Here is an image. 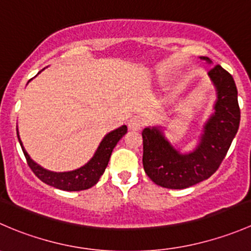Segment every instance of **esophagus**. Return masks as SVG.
Masks as SVG:
<instances>
[{
	"mask_svg": "<svg viewBox=\"0 0 251 251\" xmlns=\"http://www.w3.org/2000/svg\"><path fill=\"white\" fill-rule=\"evenodd\" d=\"M143 127V119L140 116H133L128 120V128L132 131H138Z\"/></svg>",
	"mask_w": 251,
	"mask_h": 251,
	"instance_id": "esophagus-1",
	"label": "esophagus"
}]
</instances>
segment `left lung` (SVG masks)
Instances as JSON below:
<instances>
[{
  "label": "left lung",
  "instance_id": "left-lung-1",
  "mask_svg": "<svg viewBox=\"0 0 251 251\" xmlns=\"http://www.w3.org/2000/svg\"><path fill=\"white\" fill-rule=\"evenodd\" d=\"M201 59L211 63L207 57ZM207 74L217 100L193 151L179 153L158 126L142 132L144 171L158 186L183 189L209 178L221 165L239 128L240 109L233 77L221 65H215Z\"/></svg>",
  "mask_w": 251,
  "mask_h": 251
}]
</instances>
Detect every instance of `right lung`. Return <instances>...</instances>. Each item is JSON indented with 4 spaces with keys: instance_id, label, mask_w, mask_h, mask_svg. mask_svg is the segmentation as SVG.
Listing matches in <instances>:
<instances>
[{
    "instance_id": "obj_1",
    "label": "right lung",
    "mask_w": 251,
    "mask_h": 251,
    "mask_svg": "<svg viewBox=\"0 0 251 251\" xmlns=\"http://www.w3.org/2000/svg\"><path fill=\"white\" fill-rule=\"evenodd\" d=\"M127 132V126L123 125L121 127L116 128V130L111 131V132L107 133L105 137L103 138L102 142L98 146L97 151H96L95 155L92 156L87 164H85L81 168L76 169V170L68 171V173H53V171L46 170L39 164L35 163L23 147L22 141H20L19 133H18L17 128V135L18 140H19L20 147L23 149L25 158H26L27 165L32 170V173L36 175L42 182L50 184V186L55 187L62 191H69V192H76V191H83V189H88L92 186H95L98 181H100V176L105 171L109 159L113 151L114 147L116 146L119 141L123 138V136Z\"/></svg>"
}]
</instances>
